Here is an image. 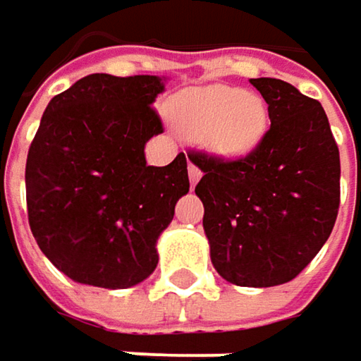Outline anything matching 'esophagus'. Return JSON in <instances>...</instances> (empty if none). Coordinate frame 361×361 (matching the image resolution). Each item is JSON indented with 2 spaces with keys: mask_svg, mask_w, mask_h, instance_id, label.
<instances>
[{
  "mask_svg": "<svg viewBox=\"0 0 361 361\" xmlns=\"http://www.w3.org/2000/svg\"><path fill=\"white\" fill-rule=\"evenodd\" d=\"M188 178H190V183H192V185H196V183L200 181V178H202V171L198 169V165H196L194 161L188 163Z\"/></svg>",
  "mask_w": 361,
  "mask_h": 361,
  "instance_id": "obj_1",
  "label": "esophagus"
}]
</instances>
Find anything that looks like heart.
Returning a JSON list of instances; mask_svg holds the SVG:
<instances>
[{
	"mask_svg": "<svg viewBox=\"0 0 361 361\" xmlns=\"http://www.w3.org/2000/svg\"><path fill=\"white\" fill-rule=\"evenodd\" d=\"M169 117L176 130L202 145L219 159H246L269 132V107L262 97L238 86L207 84L180 92Z\"/></svg>",
	"mask_w": 361,
	"mask_h": 361,
	"instance_id": "obj_1",
	"label": "heart"
}]
</instances>
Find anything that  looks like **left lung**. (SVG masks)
<instances>
[{"label": "left lung", "instance_id": "obj_1", "mask_svg": "<svg viewBox=\"0 0 361 361\" xmlns=\"http://www.w3.org/2000/svg\"><path fill=\"white\" fill-rule=\"evenodd\" d=\"M271 128L252 154H190L214 271L240 287L298 277L329 240L339 211V148L322 105L277 78H252Z\"/></svg>", "mask_w": 361, "mask_h": 361}]
</instances>
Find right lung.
Segmentation results:
<instances>
[{"label":"right lung","mask_w":361,"mask_h":361,"mask_svg":"<svg viewBox=\"0 0 361 361\" xmlns=\"http://www.w3.org/2000/svg\"><path fill=\"white\" fill-rule=\"evenodd\" d=\"M167 78L90 74L53 97L26 159L30 231L63 275L126 289L152 275L157 242L188 194V161L148 165Z\"/></svg>","instance_id":"obj_1"}]
</instances>
